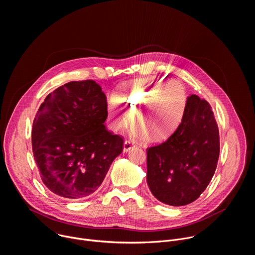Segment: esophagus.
Listing matches in <instances>:
<instances>
[{
    "label": "esophagus",
    "instance_id": "1",
    "mask_svg": "<svg viewBox=\"0 0 255 255\" xmlns=\"http://www.w3.org/2000/svg\"><path fill=\"white\" fill-rule=\"evenodd\" d=\"M136 144L133 142V141H130V140H126L123 144V151L124 152H128L131 148L135 147Z\"/></svg>",
    "mask_w": 255,
    "mask_h": 255
}]
</instances>
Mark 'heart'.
Masks as SVG:
<instances>
[{"mask_svg":"<svg viewBox=\"0 0 255 255\" xmlns=\"http://www.w3.org/2000/svg\"><path fill=\"white\" fill-rule=\"evenodd\" d=\"M162 85L159 79L135 80L123 84L115 95L118 105L130 117L133 116V128L137 129L144 141L150 143L167 139L179 126L186 110L187 95L183 86L177 83ZM148 107L154 108L152 117L158 126L156 132L159 134L154 135L144 123L142 113ZM108 113L115 127H124L130 123L129 117L113 101L109 103Z\"/></svg>","mask_w":255,"mask_h":255,"instance_id":"obj_1","label":"heart"}]
</instances>
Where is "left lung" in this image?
<instances>
[{
  "instance_id": "1",
  "label": "left lung",
  "mask_w": 255,
  "mask_h": 255,
  "mask_svg": "<svg viewBox=\"0 0 255 255\" xmlns=\"http://www.w3.org/2000/svg\"><path fill=\"white\" fill-rule=\"evenodd\" d=\"M219 152V130L211 106L192 95L174 133L165 142L147 148L150 192L169 206L193 203L211 181Z\"/></svg>"
}]
</instances>
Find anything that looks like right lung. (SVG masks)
<instances>
[{
	"label": "right lung",
	"mask_w": 255,
	"mask_h": 255,
	"mask_svg": "<svg viewBox=\"0 0 255 255\" xmlns=\"http://www.w3.org/2000/svg\"><path fill=\"white\" fill-rule=\"evenodd\" d=\"M107 99L94 81L67 83L41 104L32 126V148L45 187L65 199L95 193L123 139L109 132Z\"/></svg>",
	"instance_id": "add662e5"
}]
</instances>
